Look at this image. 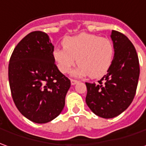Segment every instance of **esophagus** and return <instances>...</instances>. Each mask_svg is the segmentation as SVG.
<instances>
[{"mask_svg": "<svg viewBox=\"0 0 146 146\" xmlns=\"http://www.w3.org/2000/svg\"><path fill=\"white\" fill-rule=\"evenodd\" d=\"M77 83H78V81L77 80H73V79H71V85H76Z\"/></svg>", "mask_w": 146, "mask_h": 146, "instance_id": "esophagus-1", "label": "esophagus"}]
</instances>
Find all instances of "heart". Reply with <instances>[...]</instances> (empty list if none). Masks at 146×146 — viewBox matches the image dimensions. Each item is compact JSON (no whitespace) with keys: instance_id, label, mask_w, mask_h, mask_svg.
Segmentation results:
<instances>
[{"instance_id":"1","label":"heart","mask_w":146,"mask_h":146,"mask_svg":"<svg viewBox=\"0 0 146 146\" xmlns=\"http://www.w3.org/2000/svg\"><path fill=\"white\" fill-rule=\"evenodd\" d=\"M63 48H55L52 57L62 73H69L73 66H79L74 76L87 75L91 78L104 76L110 68L114 48L110 40L98 35L82 33L62 40Z\"/></svg>"}]
</instances>
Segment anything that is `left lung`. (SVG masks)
<instances>
[{
  "label": "left lung",
  "instance_id": "8db88e82",
  "mask_svg": "<svg viewBox=\"0 0 146 146\" xmlns=\"http://www.w3.org/2000/svg\"><path fill=\"white\" fill-rule=\"evenodd\" d=\"M114 57L110 68L98 84L88 83L86 102L96 115L113 118L125 110L133 102L140 74L136 49L126 36L113 30Z\"/></svg>",
  "mask_w": 146,
  "mask_h": 146
}]
</instances>
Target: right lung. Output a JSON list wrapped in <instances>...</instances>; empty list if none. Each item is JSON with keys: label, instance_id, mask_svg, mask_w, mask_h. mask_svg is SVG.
Here are the masks:
<instances>
[{"label": "right lung", "instance_id": "1", "mask_svg": "<svg viewBox=\"0 0 146 146\" xmlns=\"http://www.w3.org/2000/svg\"><path fill=\"white\" fill-rule=\"evenodd\" d=\"M53 50L47 33L34 31L19 42L9 60L13 102L21 114L35 123H47L60 114L71 86L57 69Z\"/></svg>", "mask_w": 146, "mask_h": 146}]
</instances>
